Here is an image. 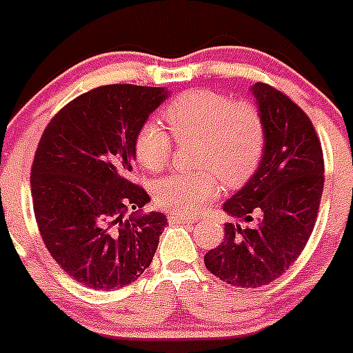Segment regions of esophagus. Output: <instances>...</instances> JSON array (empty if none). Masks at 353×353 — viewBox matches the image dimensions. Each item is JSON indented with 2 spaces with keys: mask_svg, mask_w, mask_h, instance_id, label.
<instances>
[{
  "mask_svg": "<svg viewBox=\"0 0 353 353\" xmlns=\"http://www.w3.org/2000/svg\"><path fill=\"white\" fill-rule=\"evenodd\" d=\"M168 221H170V224H192L196 219H192V216H185V215H179V213H171L170 216H168Z\"/></svg>",
  "mask_w": 353,
  "mask_h": 353,
  "instance_id": "34e87169",
  "label": "esophagus"
}]
</instances>
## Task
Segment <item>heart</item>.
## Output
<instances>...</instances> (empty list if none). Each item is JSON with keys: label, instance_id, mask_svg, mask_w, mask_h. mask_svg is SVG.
I'll return each mask as SVG.
<instances>
[{"label": "heart", "instance_id": "heart-1", "mask_svg": "<svg viewBox=\"0 0 353 353\" xmlns=\"http://www.w3.org/2000/svg\"><path fill=\"white\" fill-rule=\"evenodd\" d=\"M161 122L148 119L134 134V155L147 171H161L173 154V138H198L194 161L201 168L157 180L155 203L179 215H194L221 192V179L234 187L247 182L264 155L266 128L255 105L234 101L225 92L185 90L163 108Z\"/></svg>", "mask_w": 353, "mask_h": 353}]
</instances>
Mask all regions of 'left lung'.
<instances>
[{
    "mask_svg": "<svg viewBox=\"0 0 353 353\" xmlns=\"http://www.w3.org/2000/svg\"><path fill=\"white\" fill-rule=\"evenodd\" d=\"M266 128L263 161L224 210L248 228L225 224L205 266L224 282L255 289L276 280L301 255L324 190V155L310 117L282 90L252 85Z\"/></svg>",
    "mask_w": 353,
    "mask_h": 353,
    "instance_id": "obj_1",
    "label": "left lung"
}]
</instances>
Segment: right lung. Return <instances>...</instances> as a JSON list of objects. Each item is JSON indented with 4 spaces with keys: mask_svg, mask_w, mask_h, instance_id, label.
<instances>
[{
    "mask_svg": "<svg viewBox=\"0 0 353 353\" xmlns=\"http://www.w3.org/2000/svg\"><path fill=\"white\" fill-rule=\"evenodd\" d=\"M168 92L163 87H96L52 117L31 166L34 219L45 247L82 285L134 282L154 259L168 221L143 208L147 190L129 180L134 134Z\"/></svg>",
    "mask_w": 353,
    "mask_h": 353,
    "instance_id": "add662e5",
    "label": "right lung"
}]
</instances>
